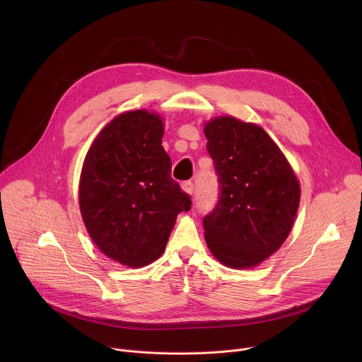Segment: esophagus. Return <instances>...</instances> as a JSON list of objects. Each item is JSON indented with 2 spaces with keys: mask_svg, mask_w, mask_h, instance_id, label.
I'll list each match as a JSON object with an SVG mask.
<instances>
[{
  "mask_svg": "<svg viewBox=\"0 0 362 362\" xmlns=\"http://www.w3.org/2000/svg\"><path fill=\"white\" fill-rule=\"evenodd\" d=\"M182 189H183L186 193L192 194V193H193V189H194L193 182H192V180H186V182H183V183H182Z\"/></svg>",
  "mask_w": 362,
  "mask_h": 362,
  "instance_id": "esophagus-1",
  "label": "esophagus"
}]
</instances>
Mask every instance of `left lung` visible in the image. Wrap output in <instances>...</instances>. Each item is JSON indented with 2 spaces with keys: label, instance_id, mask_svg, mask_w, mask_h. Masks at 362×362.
Here are the masks:
<instances>
[{
  "label": "left lung",
  "instance_id": "left-lung-1",
  "mask_svg": "<svg viewBox=\"0 0 362 362\" xmlns=\"http://www.w3.org/2000/svg\"><path fill=\"white\" fill-rule=\"evenodd\" d=\"M204 136L219 182L218 203L203 218L206 243L223 265L252 268L288 238L299 183L262 127L223 116L204 126Z\"/></svg>",
  "mask_w": 362,
  "mask_h": 362
}]
</instances>
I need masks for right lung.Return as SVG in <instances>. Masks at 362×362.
Instances as JSON below:
<instances>
[{
  "label": "right lung",
  "instance_id": "1",
  "mask_svg": "<svg viewBox=\"0 0 362 362\" xmlns=\"http://www.w3.org/2000/svg\"><path fill=\"white\" fill-rule=\"evenodd\" d=\"M159 116L134 110L115 117L91 144L80 177V211L97 247L141 268L165 252L176 216L192 208L172 179Z\"/></svg>",
  "mask_w": 362,
  "mask_h": 362
}]
</instances>
